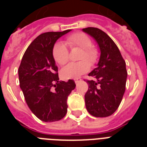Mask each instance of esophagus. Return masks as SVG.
<instances>
[{"mask_svg":"<svg viewBox=\"0 0 147 147\" xmlns=\"http://www.w3.org/2000/svg\"><path fill=\"white\" fill-rule=\"evenodd\" d=\"M74 81H75V83H76V84H77V83L80 82L82 81V80H81V79H80V78H77V79H76V80H75Z\"/></svg>","mask_w":147,"mask_h":147,"instance_id":"1","label":"esophagus"}]
</instances>
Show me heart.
Wrapping results in <instances>:
<instances>
[{
  "label": "heart",
  "mask_w": 147,
  "mask_h": 147,
  "mask_svg": "<svg viewBox=\"0 0 147 147\" xmlns=\"http://www.w3.org/2000/svg\"><path fill=\"white\" fill-rule=\"evenodd\" d=\"M67 43L71 48L77 47L82 49L80 56V62H71L62 70V76L64 79H76L88 72L91 65L96 64L98 59V51L92 46V41L88 35L82 32L72 34L67 37ZM53 57L59 65H65L69 59V52L62 42L54 45L52 50ZM89 62V63L88 62Z\"/></svg>",
  "instance_id": "b5f03b06"
}]
</instances>
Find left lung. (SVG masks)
<instances>
[{
    "mask_svg": "<svg viewBox=\"0 0 147 147\" xmlns=\"http://www.w3.org/2000/svg\"><path fill=\"white\" fill-rule=\"evenodd\" d=\"M82 31L95 39L101 52L97 67L88 74L96 80H87L85 106L95 117H107L117 110L125 92L126 62L117 45L105 32L94 27Z\"/></svg>",
    "mask_w": 147,
    "mask_h": 147,
    "instance_id": "left-lung-1",
    "label": "left lung"
}]
</instances>
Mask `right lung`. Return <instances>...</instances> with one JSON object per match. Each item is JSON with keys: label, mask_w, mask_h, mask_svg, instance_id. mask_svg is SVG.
Wrapping results in <instances>:
<instances>
[{"label": "right lung", "mask_w": 147, "mask_h": 147, "mask_svg": "<svg viewBox=\"0 0 147 147\" xmlns=\"http://www.w3.org/2000/svg\"><path fill=\"white\" fill-rule=\"evenodd\" d=\"M71 31L39 35L27 48L18 69L20 87L27 105L42 121H57L65 117L67 97L76 88L72 80L59 81L52 54L56 41Z\"/></svg>", "instance_id": "1"}]
</instances>
